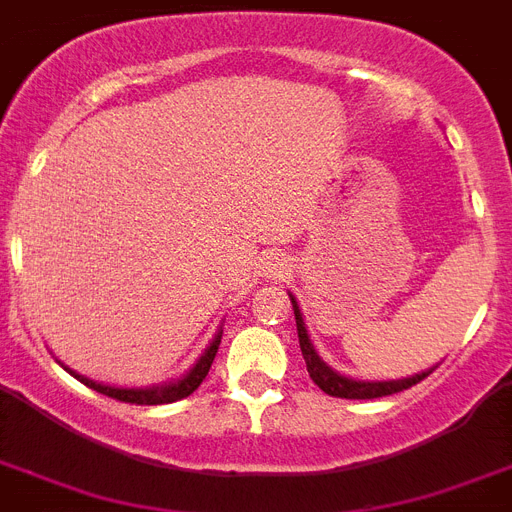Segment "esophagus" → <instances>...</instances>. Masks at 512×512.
Instances as JSON below:
<instances>
[{
    "instance_id": "obj_1",
    "label": "esophagus",
    "mask_w": 512,
    "mask_h": 512,
    "mask_svg": "<svg viewBox=\"0 0 512 512\" xmlns=\"http://www.w3.org/2000/svg\"><path fill=\"white\" fill-rule=\"evenodd\" d=\"M281 268H284V263H278V257H268V263H263L265 276H278Z\"/></svg>"
}]
</instances>
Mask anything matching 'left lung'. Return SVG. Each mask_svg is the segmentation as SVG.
I'll use <instances>...</instances> for the list:
<instances>
[{
  "label": "left lung",
  "mask_w": 512,
  "mask_h": 512,
  "mask_svg": "<svg viewBox=\"0 0 512 512\" xmlns=\"http://www.w3.org/2000/svg\"><path fill=\"white\" fill-rule=\"evenodd\" d=\"M294 307V321H297V336H299V350H302V357H305L307 363V373L313 378L315 384L321 386L323 392L331 394V397H342V400H376V397H386V394H397L402 389H410L418 381L434 373V368L423 373H415L410 378H397V381H355V378H347L342 373H336L331 365H326L321 360V355L315 352L313 342H310V336H307L305 328V318L299 313V305L294 294H289Z\"/></svg>",
  "instance_id": "left-lung-1"
}]
</instances>
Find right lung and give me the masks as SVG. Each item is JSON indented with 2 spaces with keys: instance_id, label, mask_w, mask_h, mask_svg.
Here are the masks:
<instances>
[{
  "instance_id": "1",
  "label": "right lung",
  "mask_w": 512,
  "mask_h": 512,
  "mask_svg": "<svg viewBox=\"0 0 512 512\" xmlns=\"http://www.w3.org/2000/svg\"><path fill=\"white\" fill-rule=\"evenodd\" d=\"M220 336H223V331L218 328V334L213 336V342L207 344V350L199 355L197 363L191 365L184 376L176 378V381H170V384L147 386V389H118V386H105V384H97V381H91V378L86 376H78V373L70 371V368H65V371H68L73 378H78L81 384L89 386V389H94V392L99 394H107V397H112V400L131 402V405H168V402L189 397V394L194 392L202 381H205L207 371H210V365H213L215 360V352H218L220 347Z\"/></svg>"
}]
</instances>
